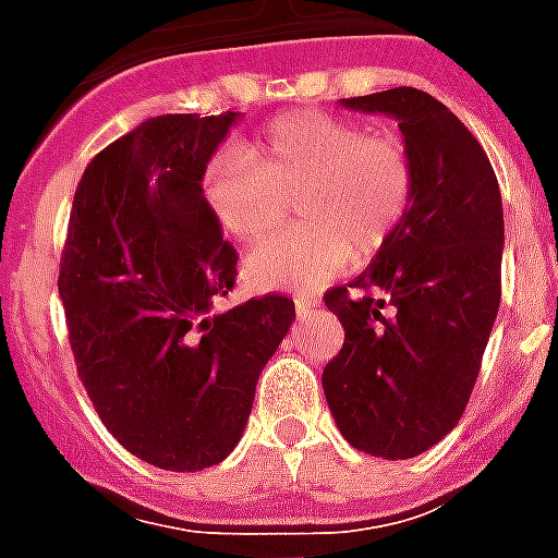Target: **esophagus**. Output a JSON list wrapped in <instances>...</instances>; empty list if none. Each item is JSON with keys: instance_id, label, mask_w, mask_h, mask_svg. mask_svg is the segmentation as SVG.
<instances>
[{"instance_id": "34e87169", "label": "esophagus", "mask_w": 558, "mask_h": 558, "mask_svg": "<svg viewBox=\"0 0 558 558\" xmlns=\"http://www.w3.org/2000/svg\"><path fill=\"white\" fill-rule=\"evenodd\" d=\"M314 307H319V302H316L314 295H295V311H299V314H311Z\"/></svg>"}]
</instances>
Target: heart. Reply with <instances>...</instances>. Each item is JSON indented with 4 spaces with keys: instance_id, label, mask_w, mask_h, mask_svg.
<instances>
[{
    "instance_id": "heart-1",
    "label": "heart",
    "mask_w": 558,
    "mask_h": 558,
    "mask_svg": "<svg viewBox=\"0 0 558 558\" xmlns=\"http://www.w3.org/2000/svg\"><path fill=\"white\" fill-rule=\"evenodd\" d=\"M203 191L239 242L271 239L299 199L304 227L259 244L247 275L259 287L311 290L386 251L415 199V160L400 134L304 110L263 128L247 151H218Z\"/></svg>"
}]
</instances>
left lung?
Segmentation results:
<instances>
[{
  "mask_svg": "<svg viewBox=\"0 0 558 558\" xmlns=\"http://www.w3.org/2000/svg\"><path fill=\"white\" fill-rule=\"evenodd\" d=\"M343 107L398 119L415 199L386 251L323 295L343 326L323 388L352 448L407 460L454 430L472 398L502 299V194L478 140L427 92Z\"/></svg>",
  "mask_w": 558,
  "mask_h": 558,
  "instance_id": "1",
  "label": "left lung"
}]
</instances>
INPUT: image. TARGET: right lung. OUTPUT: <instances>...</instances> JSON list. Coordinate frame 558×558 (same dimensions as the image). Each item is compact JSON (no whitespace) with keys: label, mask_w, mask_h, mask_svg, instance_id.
<instances>
[{"label":"right lung","mask_w":558,"mask_h":558,"mask_svg":"<svg viewBox=\"0 0 558 558\" xmlns=\"http://www.w3.org/2000/svg\"><path fill=\"white\" fill-rule=\"evenodd\" d=\"M235 122L158 116L83 172L59 259L77 376L119 445L151 466L199 472L242 439L256 379L295 319L266 292L211 314L239 254L203 194L208 158Z\"/></svg>","instance_id":"right-lung-1"}]
</instances>
